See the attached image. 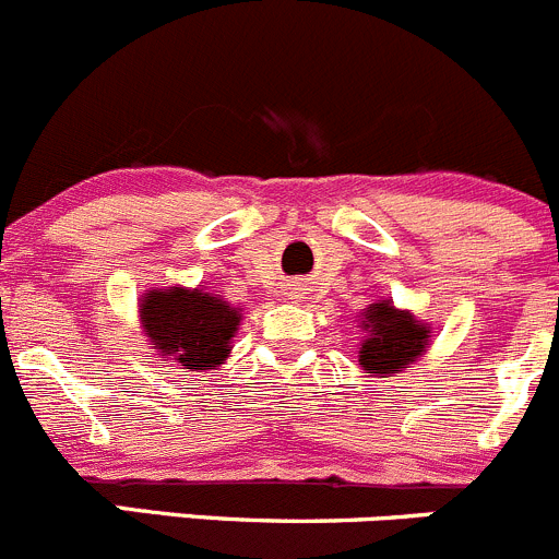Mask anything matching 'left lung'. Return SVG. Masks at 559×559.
<instances>
[{"instance_id": "8db88e82", "label": "left lung", "mask_w": 559, "mask_h": 559, "mask_svg": "<svg viewBox=\"0 0 559 559\" xmlns=\"http://www.w3.org/2000/svg\"><path fill=\"white\" fill-rule=\"evenodd\" d=\"M362 341L357 346V362L368 377H393L406 371L417 357L429 349L435 328L417 319L406 308H395L393 300H373L357 317Z\"/></svg>"}]
</instances>
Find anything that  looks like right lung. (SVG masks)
<instances>
[{
    "mask_svg": "<svg viewBox=\"0 0 559 559\" xmlns=\"http://www.w3.org/2000/svg\"><path fill=\"white\" fill-rule=\"evenodd\" d=\"M242 322L235 308L204 286H153L139 297V324L153 349L182 371H215L231 357Z\"/></svg>",
    "mask_w": 559,
    "mask_h": 559,
    "instance_id": "1",
    "label": "right lung"
}]
</instances>
